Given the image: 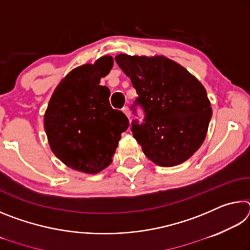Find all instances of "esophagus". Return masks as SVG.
<instances>
[{"instance_id": "34e87169", "label": "esophagus", "mask_w": 250, "mask_h": 250, "mask_svg": "<svg viewBox=\"0 0 250 250\" xmlns=\"http://www.w3.org/2000/svg\"><path fill=\"white\" fill-rule=\"evenodd\" d=\"M122 111H124V113L125 115L129 118L130 119V116H131V113H130V109L128 108V107H125L124 109H122Z\"/></svg>"}]
</instances>
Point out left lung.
<instances>
[{
    "label": "left lung",
    "instance_id": "8db88e82",
    "mask_svg": "<svg viewBox=\"0 0 250 250\" xmlns=\"http://www.w3.org/2000/svg\"><path fill=\"white\" fill-rule=\"evenodd\" d=\"M115 59L137 90L135 104L145 109V124L133 121L131 128L143 153L164 167L185 162L204 142L213 112L204 86L166 56Z\"/></svg>",
    "mask_w": 250,
    "mask_h": 250
}]
</instances>
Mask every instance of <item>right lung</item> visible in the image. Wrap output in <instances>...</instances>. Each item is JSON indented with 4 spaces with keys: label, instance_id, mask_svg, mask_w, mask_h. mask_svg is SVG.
I'll return each mask as SVG.
<instances>
[{
    "label": "right lung",
    "instance_id": "1",
    "mask_svg": "<svg viewBox=\"0 0 250 250\" xmlns=\"http://www.w3.org/2000/svg\"><path fill=\"white\" fill-rule=\"evenodd\" d=\"M113 66L111 56L76 67L57 84L45 111L44 128L50 150L73 170L97 174L112 162L129 120L111 108L110 90L100 79Z\"/></svg>",
    "mask_w": 250,
    "mask_h": 250
}]
</instances>
